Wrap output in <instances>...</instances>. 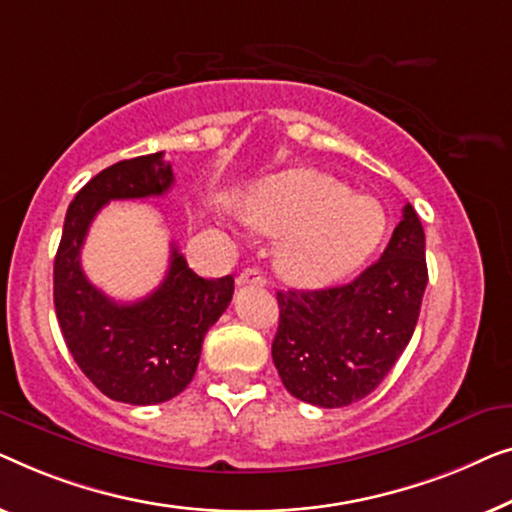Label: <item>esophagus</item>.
Segmentation results:
<instances>
[{
  "label": "esophagus",
  "instance_id": "34e87169",
  "mask_svg": "<svg viewBox=\"0 0 512 512\" xmlns=\"http://www.w3.org/2000/svg\"><path fill=\"white\" fill-rule=\"evenodd\" d=\"M236 283L239 285H264L266 283V278H264V273L259 271V269H243L241 273H239V278H236Z\"/></svg>",
  "mask_w": 512,
  "mask_h": 512
}]
</instances>
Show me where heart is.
I'll return each mask as SVG.
<instances>
[{"instance_id": "1", "label": "heart", "mask_w": 512, "mask_h": 512, "mask_svg": "<svg viewBox=\"0 0 512 512\" xmlns=\"http://www.w3.org/2000/svg\"><path fill=\"white\" fill-rule=\"evenodd\" d=\"M243 218L259 232L283 236L276 266L301 287L348 276L376 253L387 227L378 201L357 197L315 169H292L259 185L246 199Z\"/></svg>"}]
</instances>
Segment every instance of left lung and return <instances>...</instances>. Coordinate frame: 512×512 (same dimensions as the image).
I'll list each match as a JSON object with an SVG mask.
<instances>
[{
	"mask_svg": "<svg viewBox=\"0 0 512 512\" xmlns=\"http://www.w3.org/2000/svg\"><path fill=\"white\" fill-rule=\"evenodd\" d=\"M424 287V229L406 204L383 257L352 283L276 294L271 355L285 390L320 408L371 394L413 336Z\"/></svg>",
	"mask_w": 512,
	"mask_h": 512,
	"instance_id": "1",
	"label": "left lung"
}]
</instances>
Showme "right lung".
<instances>
[{"mask_svg": "<svg viewBox=\"0 0 512 512\" xmlns=\"http://www.w3.org/2000/svg\"><path fill=\"white\" fill-rule=\"evenodd\" d=\"M174 185L164 153L115 162L85 183L64 218L53 266V299L64 343L99 392L132 406L181 394L197 371L201 343L234 294V278H201L171 246L157 290L118 304L85 278L81 248L95 215L113 199L162 197Z\"/></svg>", "mask_w": 512, "mask_h": 512, "instance_id": "right-lung-1", "label": "right lung"}]
</instances>
